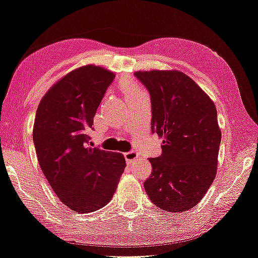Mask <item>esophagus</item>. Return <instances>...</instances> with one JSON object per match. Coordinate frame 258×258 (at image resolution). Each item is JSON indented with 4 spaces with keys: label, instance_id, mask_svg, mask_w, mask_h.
<instances>
[{
    "label": "esophagus",
    "instance_id": "obj_1",
    "mask_svg": "<svg viewBox=\"0 0 258 258\" xmlns=\"http://www.w3.org/2000/svg\"><path fill=\"white\" fill-rule=\"evenodd\" d=\"M124 156H125L126 162L130 164V163H133L136 160H138V157H139V154H138L137 152H134V151H131V152L125 153Z\"/></svg>",
    "mask_w": 258,
    "mask_h": 258
}]
</instances>
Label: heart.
I'll return each instance as SVG.
<instances>
[{"instance_id": "b5f03b06", "label": "heart", "mask_w": 258, "mask_h": 258, "mask_svg": "<svg viewBox=\"0 0 258 258\" xmlns=\"http://www.w3.org/2000/svg\"><path fill=\"white\" fill-rule=\"evenodd\" d=\"M120 87H121V90L124 91V94L127 96V97L128 96L137 94V92H140V88L131 80H126L124 82H121Z\"/></svg>"}]
</instances>
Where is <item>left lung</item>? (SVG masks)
Here are the masks:
<instances>
[{
  "mask_svg": "<svg viewBox=\"0 0 258 258\" xmlns=\"http://www.w3.org/2000/svg\"><path fill=\"white\" fill-rule=\"evenodd\" d=\"M152 99V132L163 138L162 154L149 159L144 183L159 209L180 213L202 201L217 175L221 131L212 99L179 71H139Z\"/></svg>",
  "mask_w": 258,
  "mask_h": 258,
  "instance_id": "1",
  "label": "left lung"
}]
</instances>
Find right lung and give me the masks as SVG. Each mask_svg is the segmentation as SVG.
Masks as SVG:
<instances>
[{
    "mask_svg": "<svg viewBox=\"0 0 258 258\" xmlns=\"http://www.w3.org/2000/svg\"><path fill=\"white\" fill-rule=\"evenodd\" d=\"M113 79L103 67H79L53 84L38 105L33 124L38 162L57 198L74 212L104 207L126 167L122 154L92 147L88 136Z\"/></svg>",
    "mask_w": 258,
    "mask_h": 258,
    "instance_id": "right-lung-1",
    "label": "right lung"
}]
</instances>
